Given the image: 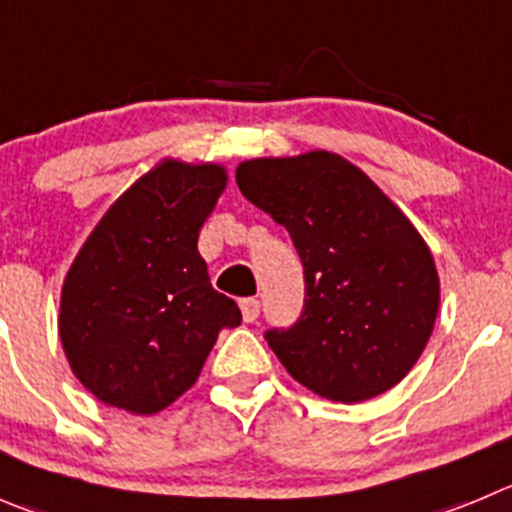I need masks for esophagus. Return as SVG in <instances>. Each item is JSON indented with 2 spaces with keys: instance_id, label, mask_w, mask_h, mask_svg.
Returning a JSON list of instances; mask_svg holds the SVG:
<instances>
[{
  "instance_id": "esophagus-1",
  "label": "esophagus",
  "mask_w": 512,
  "mask_h": 512,
  "mask_svg": "<svg viewBox=\"0 0 512 512\" xmlns=\"http://www.w3.org/2000/svg\"><path fill=\"white\" fill-rule=\"evenodd\" d=\"M240 310H242V318H245V323H255L257 315H260V300L257 298L240 300Z\"/></svg>"
}]
</instances>
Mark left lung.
Listing matches in <instances>:
<instances>
[{
    "mask_svg": "<svg viewBox=\"0 0 512 512\" xmlns=\"http://www.w3.org/2000/svg\"><path fill=\"white\" fill-rule=\"evenodd\" d=\"M237 186L288 229L303 262V313L265 333L288 374L343 404L399 384L439 308L437 267L414 224L364 171L328 151L245 161Z\"/></svg>",
    "mask_w": 512,
    "mask_h": 512,
    "instance_id": "obj_1",
    "label": "left lung"
}]
</instances>
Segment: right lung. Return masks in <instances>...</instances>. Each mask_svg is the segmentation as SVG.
<instances>
[{
  "instance_id": "right-lung-1",
  "label": "right lung",
  "mask_w": 512,
  "mask_h": 512,
  "mask_svg": "<svg viewBox=\"0 0 512 512\" xmlns=\"http://www.w3.org/2000/svg\"><path fill=\"white\" fill-rule=\"evenodd\" d=\"M227 174L161 161L113 202L70 265L60 341L103 404L156 414L199 379L222 328L242 323L197 250Z\"/></svg>"
}]
</instances>
